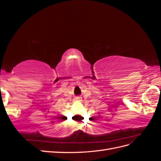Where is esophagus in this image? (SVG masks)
<instances>
[{
  "mask_svg": "<svg viewBox=\"0 0 161 161\" xmlns=\"http://www.w3.org/2000/svg\"><path fill=\"white\" fill-rule=\"evenodd\" d=\"M82 98H81V97H79V96H78V97H76V98H75V99L76 100H77V101H79V100H80Z\"/></svg>",
  "mask_w": 161,
  "mask_h": 161,
  "instance_id": "1",
  "label": "esophagus"
}]
</instances>
